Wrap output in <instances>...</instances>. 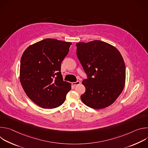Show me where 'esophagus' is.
Listing matches in <instances>:
<instances>
[{"mask_svg": "<svg viewBox=\"0 0 148 148\" xmlns=\"http://www.w3.org/2000/svg\"><path fill=\"white\" fill-rule=\"evenodd\" d=\"M80 83H81L80 81H77V82H72V85L74 86H77V85H79V84Z\"/></svg>", "mask_w": 148, "mask_h": 148, "instance_id": "34e87169", "label": "esophagus"}]
</instances>
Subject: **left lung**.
I'll return each instance as SVG.
<instances>
[{
  "mask_svg": "<svg viewBox=\"0 0 148 148\" xmlns=\"http://www.w3.org/2000/svg\"><path fill=\"white\" fill-rule=\"evenodd\" d=\"M76 46L77 57L88 77L82 82L86 92L81 101L94 109L110 106L125 86V65L120 52L100 40L79 42Z\"/></svg>",
  "mask_w": 148,
  "mask_h": 148,
  "instance_id": "1",
  "label": "left lung"
}]
</instances>
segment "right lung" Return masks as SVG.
<instances>
[{"label": "right lung", "mask_w": 148, "mask_h": 148, "mask_svg": "<svg viewBox=\"0 0 148 148\" xmlns=\"http://www.w3.org/2000/svg\"><path fill=\"white\" fill-rule=\"evenodd\" d=\"M70 42L46 38L29 46L20 61V81L27 97L39 107L57 108L71 89L61 73L62 61L68 54Z\"/></svg>", "instance_id": "add662e5"}]
</instances>
